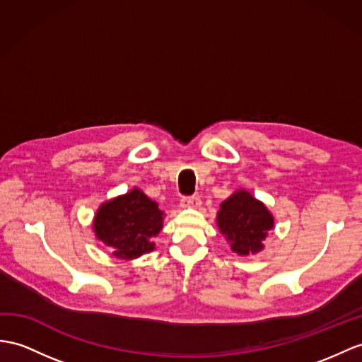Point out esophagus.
Wrapping results in <instances>:
<instances>
[{
    "label": "esophagus",
    "instance_id": "1",
    "mask_svg": "<svg viewBox=\"0 0 362 362\" xmlns=\"http://www.w3.org/2000/svg\"><path fill=\"white\" fill-rule=\"evenodd\" d=\"M201 199L198 197H186L181 199V207L184 209H199Z\"/></svg>",
    "mask_w": 362,
    "mask_h": 362
}]
</instances>
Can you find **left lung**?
Masks as SVG:
<instances>
[{
  "label": "left lung",
  "mask_w": 362,
  "mask_h": 362,
  "mask_svg": "<svg viewBox=\"0 0 362 362\" xmlns=\"http://www.w3.org/2000/svg\"><path fill=\"white\" fill-rule=\"evenodd\" d=\"M216 226L232 252L247 257L264 250V241L275 227V218L262 201L247 190L238 189L219 206Z\"/></svg>",
  "instance_id": "left-lung-1"
}]
</instances>
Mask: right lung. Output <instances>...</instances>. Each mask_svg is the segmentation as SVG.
<instances>
[{
    "mask_svg": "<svg viewBox=\"0 0 362 362\" xmlns=\"http://www.w3.org/2000/svg\"><path fill=\"white\" fill-rule=\"evenodd\" d=\"M164 211L146 193L134 187L112 198L93 216L95 238L118 259H136L155 249L152 238L163 230Z\"/></svg>",
    "mask_w": 362,
    "mask_h": 362,
    "instance_id": "add662e5",
    "label": "right lung"
}]
</instances>
